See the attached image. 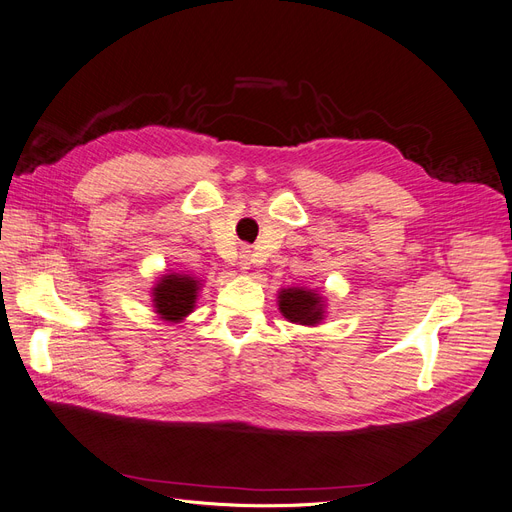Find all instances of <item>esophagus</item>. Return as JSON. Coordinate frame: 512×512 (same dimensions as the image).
<instances>
[{
    "instance_id": "esophagus-1",
    "label": "esophagus",
    "mask_w": 512,
    "mask_h": 512,
    "mask_svg": "<svg viewBox=\"0 0 512 512\" xmlns=\"http://www.w3.org/2000/svg\"><path fill=\"white\" fill-rule=\"evenodd\" d=\"M251 261H253V257H251V249H249V246H242L240 259H238V266H240V270H242V272L251 270Z\"/></svg>"
}]
</instances>
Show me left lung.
<instances>
[{"mask_svg":"<svg viewBox=\"0 0 512 512\" xmlns=\"http://www.w3.org/2000/svg\"><path fill=\"white\" fill-rule=\"evenodd\" d=\"M278 310L295 325L314 327L325 318V301L312 289L291 287L278 293Z\"/></svg>","mask_w":512,"mask_h":512,"instance_id":"8db88e82","label":"left lung"}]
</instances>
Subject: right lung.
Here are the masks:
<instances>
[{
	"instance_id": "1",
	"label": "right lung",
	"mask_w": 512,
	"mask_h": 512,
	"mask_svg": "<svg viewBox=\"0 0 512 512\" xmlns=\"http://www.w3.org/2000/svg\"><path fill=\"white\" fill-rule=\"evenodd\" d=\"M200 291V280L189 274L170 272L164 274L158 285L151 289L154 297V308L162 320L168 323H179L187 314L194 312L196 299Z\"/></svg>"
}]
</instances>
